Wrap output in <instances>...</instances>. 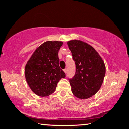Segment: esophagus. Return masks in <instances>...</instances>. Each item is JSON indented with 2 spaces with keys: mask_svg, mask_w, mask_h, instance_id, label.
I'll return each instance as SVG.
<instances>
[{
  "mask_svg": "<svg viewBox=\"0 0 129 129\" xmlns=\"http://www.w3.org/2000/svg\"><path fill=\"white\" fill-rule=\"evenodd\" d=\"M63 71H64V73H66V72H67V69H63Z\"/></svg>",
  "mask_w": 129,
  "mask_h": 129,
  "instance_id": "esophagus-1",
  "label": "esophagus"
}]
</instances>
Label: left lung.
Listing matches in <instances>:
<instances>
[{
	"mask_svg": "<svg viewBox=\"0 0 129 129\" xmlns=\"http://www.w3.org/2000/svg\"><path fill=\"white\" fill-rule=\"evenodd\" d=\"M76 65L74 76L69 80L73 95L80 99L94 95L101 88L105 74L103 60L92 47L80 40L68 42Z\"/></svg>",
	"mask_w": 129,
	"mask_h": 129,
	"instance_id": "left-lung-1",
	"label": "left lung"
}]
</instances>
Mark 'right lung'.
<instances>
[{
    "mask_svg": "<svg viewBox=\"0 0 129 129\" xmlns=\"http://www.w3.org/2000/svg\"><path fill=\"white\" fill-rule=\"evenodd\" d=\"M62 44L61 41H46L37 48L26 63V81L33 92L38 96L51 94L58 81L66 77L59 66L58 56Z\"/></svg>",
    "mask_w": 129,
    "mask_h": 129,
    "instance_id": "add662e5",
    "label": "right lung"
}]
</instances>
